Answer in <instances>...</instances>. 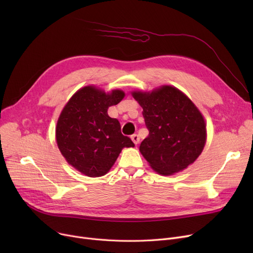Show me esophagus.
I'll use <instances>...</instances> for the list:
<instances>
[{
	"label": "esophagus",
	"instance_id": "esophagus-1",
	"mask_svg": "<svg viewBox=\"0 0 253 253\" xmlns=\"http://www.w3.org/2000/svg\"><path fill=\"white\" fill-rule=\"evenodd\" d=\"M131 139H132V141H133L135 144H137V143L139 142V136H138V134H132V135H131Z\"/></svg>",
	"mask_w": 253,
	"mask_h": 253
}]
</instances>
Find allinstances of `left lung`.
<instances>
[{"mask_svg": "<svg viewBox=\"0 0 253 253\" xmlns=\"http://www.w3.org/2000/svg\"><path fill=\"white\" fill-rule=\"evenodd\" d=\"M132 95L141 105L149 130L139 151L151 167L170 175L194 163L206 142V125L191 99L172 86Z\"/></svg>", "mask_w": 253, "mask_h": 253, "instance_id": "obj_1", "label": "left lung"}]
</instances>
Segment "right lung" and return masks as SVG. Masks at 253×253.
<instances>
[{"instance_id": "right-lung-1", "label": "right lung", "mask_w": 253, "mask_h": 253, "mask_svg": "<svg viewBox=\"0 0 253 253\" xmlns=\"http://www.w3.org/2000/svg\"><path fill=\"white\" fill-rule=\"evenodd\" d=\"M125 96L87 86L77 91L62 110L56 126V141L65 160L81 173L98 177L108 173L123 148L134 143L121 132V125L108 109Z\"/></svg>"}]
</instances>
